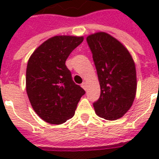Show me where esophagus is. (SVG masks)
<instances>
[{"label": "esophagus", "instance_id": "34e87169", "mask_svg": "<svg viewBox=\"0 0 159 159\" xmlns=\"http://www.w3.org/2000/svg\"><path fill=\"white\" fill-rule=\"evenodd\" d=\"M81 87H82L84 90H87V82H82V84H81Z\"/></svg>", "mask_w": 159, "mask_h": 159}]
</instances>
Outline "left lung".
I'll use <instances>...</instances> for the list:
<instances>
[{"mask_svg":"<svg viewBox=\"0 0 159 159\" xmlns=\"http://www.w3.org/2000/svg\"><path fill=\"white\" fill-rule=\"evenodd\" d=\"M101 87L93 103L97 116L108 120L120 118L129 110L136 94V70L127 48L104 32L87 38Z\"/></svg>","mask_w":159,"mask_h":159,"instance_id":"left-lung-1","label":"left lung"}]
</instances>
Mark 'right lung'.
<instances>
[{
	"label": "right lung",
	"mask_w": 159,
	"mask_h": 159,
	"mask_svg": "<svg viewBox=\"0 0 159 159\" xmlns=\"http://www.w3.org/2000/svg\"><path fill=\"white\" fill-rule=\"evenodd\" d=\"M83 37L54 36L31 55L26 69V92L36 114L46 122L60 125L74 116L85 91L73 82L65 64Z\"/></svg>",
	"instance_id": "obj_1"
}]
</instances>
